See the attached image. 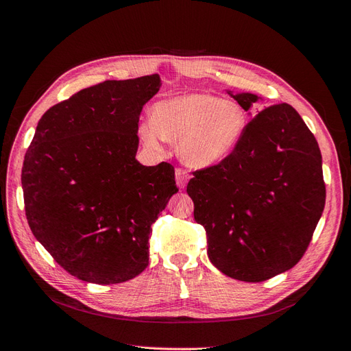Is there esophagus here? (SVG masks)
I'll return each mask as SVG.
<instances>
[{
  "instance_id": "esophagus-1",
  "label": "esophagus",
  "mask_w": 351,
  "mask_h": 351,
  "mask_svg": "<svg viewBox=\"0 0 351 351\" xmlns=\"http://www.w3.org/2000/svg\"><path fill=\"white\" fill-rule=\"evenodd\" d=\"M189 180H190V174L186 171V169L183 168L176 169V183L180 189H184L189 183Z\"/></svg>"
}]
</instances>
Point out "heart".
Masks as SVG:
<instances>
[{"label":"heart","instance_id":"b5f03b06","mask_svg":"<svg viewBox=\"0 0 351 351\" xmlns=\"http://www.w3.org/2000/svg\"><path fill=\"white\" fill-rule=\"evenodd\" d=\"M247 115L237 102L214 95L187 93L159 101L154 120L139 125L143 142L159 147L177 142V152L190 167L208 168L224 161L239 146Z\"/></svg>","mask_w":351,"mask_h":351}]
</instances>
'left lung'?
<instances>
[{
    "instance_id": "obj_1",
    "label": "left lung",
    "mask_w": 351,
    "mask_h": 351,
    "mask_svg": "<svg viewBox=\"0 0 351 351\" xmlns=\"http://www.w3.org/2000/svg\"><path fill=\"white\" fill-rule=\"evenodd\" d=\"M228 93L244 111L261 99ZM193 176L187 193L195 219L222 274L261 282L302 259L324 212L325 184L319 146L291 105L258 112L234 152Z\"/></svg>"
}]
</instances>
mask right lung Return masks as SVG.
Segmentation results:
<instances>
[{
  "label": "right lung",
  "instance_id": "obj_1",
  "mask_svg": "<svg viewBox=\"0 0 351 351\" xmlns=\"http://www.w3.org/2000/svg\"><path fill=\"white\" fill-rule=\"evenodd\" d=\"M161 84L151 74L74 93L42 115L25 155L29 227L82 281L124 282L149 263L152 224L178 192L171 164L136 159L142 108Z\"/></svg>",
  "mask_w": 351,
  "mask_h": 351
}]
</instances>
